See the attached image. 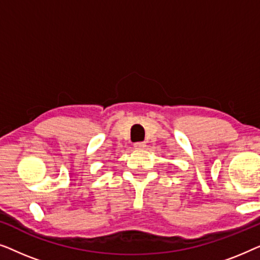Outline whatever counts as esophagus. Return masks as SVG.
Here are the masks:
<instances>
[{
	"mask_svg": "<svg viewBox=\"0 0 260 260\" xmlns=\"http://www.w3.org/2000/svg\"><path fill=\"white\" fill-rule=\"evenodd\" d=\"M134 147L135 149H144L145 143L144 142H136V143H134Z\"/></svg>",
	"mask_w": 260,
	"mask_h": 260,
	"instance_id": "esophagus-1",
	"label": "esophagus"
}]
</instances>
